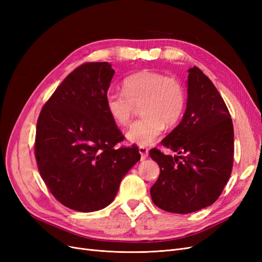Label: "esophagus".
Masks as SVG:
<instances>
[{"mask_svg": "<svg viewBox=\"0 0 262 262\" xmlns=\"http://www.w3.org/2000/svg\"><path fill=\"white\" fill-rule=\"evenodd\" d=\"M139 152L141 154V160H145L148 155V148L145 146H139Z\"/></svg>", "mask_w": 262, "mask_h": 262, "instance_id": "34e87169", "label": "esophagus"}]
</instances>
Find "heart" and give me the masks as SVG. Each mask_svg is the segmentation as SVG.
I'll list each match as a JSON object with an SVG mask.
<instances>
[{
    "label": "heart",
    "instance_id": "1",
    "mask_svg": "<svg viewBox=\"0 0 262 262\" xmlns=\"http://www.w3.org/2000/svg\"><path fill=\"white\" fill-rule=\"evenodd\" d=\"M106 109L113 121L125 126L131 121L137 106L141 119L126 133L128 139L141 146L154 143L165 129L179 122L185 112L186 93L175 77L157 71L144 70L124 78L122 91L106 94Z\"/></svg>",
    "mask_w": 262,
    "mask_h": 262
}]
</instances>
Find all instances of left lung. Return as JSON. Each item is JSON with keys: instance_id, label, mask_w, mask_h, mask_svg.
I'll return each mask as SVG.
<instances>
[{"instance_id": "8db88e82", "label": "left lung", "mask_w": 262, "mask_h": 262, "mask_svg": "<svg viewBox=\"0 0 262 262\" xmlns=\"http://www.w3.org/2000/svg\"><path fill=\"white\" fill-rule=\"evenodd\" d=\"M161 143L178 155L149 150L161 169L149 190L156 207L187 214L215 202L233 169L234 128L223 98L199 68L189 70L184 118Z\"/></svg>"}]
</instances>
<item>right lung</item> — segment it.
Instances as JSON below:
<instances>
[{"instance_id": "1", "label": "right lung", "mask_w": 262, "mask_h": 262, "mask_svg": "<svg viewBox=\"0 0 262 262\" xmlns=\"http://www.w3.org/2000/svg\"><path fill=\"white\" fill-rule=\"evenodd\" d=\"M114 73L108 62L83 63L57 87L37 120L39 172L55 199L75 211L112 203L141 157L136 144L116 147L124 137L105 102Z\"/></svg>"}]
</instances>
